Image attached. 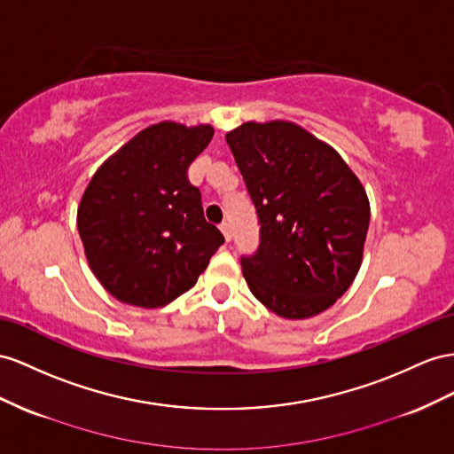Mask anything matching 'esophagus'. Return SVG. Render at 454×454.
Masks as SVG:
<instances>
[{
    "mask_svg": "<svg viewBox=\"0 0 454 454\" xmlns=\"http://www.w3.org/2000/svg\"><path fill=\"white\" fill-rule=\"evenodd\" d=\"M220 230H223L226 241H230L231 239V226H230V223H226V220H224V223L220 224Z\"/></svg>",
    "mask_w": 454,
    "mask_h": 454,
    "instance_id": "1",
    "label": "esophagus"
}]
</instances>
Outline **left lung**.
<instances>
[{"mask_svg": "<svg viewBox=\"0 0 454 454\" xmlns=\"http://www.w3.org/2000/svg\"><path fill=\"white\" fill-rule=\"evenodd\" d=\"M226 142L261 224L257 253L241 257L251 294L287 320L320 315L363 262V184L338 151L295 122H243Z\"/></svg>", "mask_w": 454, "mask_h": 454, "instance_id": "obj_1", "label": "left lung"}]
</instances>
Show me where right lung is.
<instances>
[{
  "instance_id": "add662e5",
  "label": "right lung",
  "mask_w": 454,
  "mask_h": 454,
  "mask_svg": "<svg viewBox=\"0 0 454 454\" xmlns=\"http://www.w3.org/2000/svg\"><path fill=\"white\" fill-rule=\"evenodd\" d=\"M213 134L211 124H151L91 176L78 205V234L91 272L121 303H172L224 243L188 180Z\"/></svg>"
}]
</instances>
